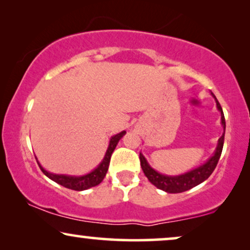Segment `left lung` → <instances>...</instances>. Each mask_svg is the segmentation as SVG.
<instances>
[{
	"mask_svg": "<svg viewBox=\"0 0 250 250\" xmlns=\"http://www.w3.org/2000/svg\"><path fill=\"white\" fill-rule=\"evenodd\" d=\"M215 97V96H214ZM216 99V97H215ZM216 104H217V108L219 109L222 115V125L225 129V118L224 113H223V109L219 105L217 99H216ZM223 145H224V134L221 138L218 139V145L217 148H216L215 154L211 156L210 159L206 162L205 165H202L201 167L197 169H193L192 171L186 172L184 175L181 176H165L159 174L158 171H155L154 169L149 167L144 156H143L142 153H139V160H141V166L143 171L149 182L152 183L153 185L156 186V188L162 189V191H166L168 193H181L185 192L188 189L194 188L199 184H201L202 182H205L209 176L212 174V171L215 170L216 166L218 164V160L221 158L222 151H223Z\"/></svg>",
	"mask_w": 250,
	"mask_h": 250,
	"instance_id": "left-lung-1",
	"label": "left lung"
}]
</instances>
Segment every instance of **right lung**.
<instances>
[{
	"label": "right lung",
	"mask_w": 250,
	"mask_h": 250,
	"mask_svg": "<svg viewBox=\"0 0 250 250\" xmlns=\"http://www.w3.org/2000/svg\"><path fill=\"white\" fill-rule=\"evenodd\" d=\"M125 134V131H122L118 135L113 136L111 141H109V146L107 148V152H106L105 158L102 161V164L99 165L94 171H91L90 174L88 175L80 176V177H75V176H66V175H56V174H50V172L44 170V169L40 166V164H39V167L46 177L52 179L53 182L58 183V184H61L66 188L74 189V191H83V189L94 188V186L101 184L103 179H104L106 172L108 170L109 160H111L112 153L115 149V146L118 145L119 141Z\"/></svg>",
	"instance_id": "obj_1"
}]
</instances>
